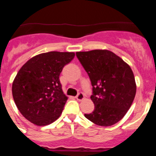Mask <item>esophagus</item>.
Wrapping results in <instances>:
<instances>
[{
	"instance_id": "esophagus-1",
	"label": "esophagus",
	"mask_w": 156,
	"mask_h": 156,
	"mask_svg": "<svg viewBox=\"0 0 156 156\" xmlns=\"http://www.w3.org/2000/svg\"><path fill=\"white\" fill-rule=\"evenodd\" d=\"M76 98L78 101H82L83 99L84 98V95H83V94L82 92H80V93H78V94L76 96Z\"/></svg>"
}]
</instances>
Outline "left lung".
Wrapping results in <instances>:
<instances>
[{
	"instance_id": "1",
	"label": "left lung",
	"mask_w": 156,
	"mask_h": 156,
	"mask_svg": "<svg viewBox=\"0 0 156 156\" xmlns=\"http://www.w3.org/2000/svg\"><path fill=\"white\" fill-rule=\"evenodd\" d=\"M89 76L90 96L94 110L84 114L98 126H108L119 122L130 108L136 94L133 71L121 58L108 50L76 53Z\"/></svg>"
}]
</instances>
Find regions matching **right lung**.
Returning a JSON list of instances; mask_svg holds the SVG:
<instances>
[{"label": "right lung", "mask_w": 156, "mask_h": 156, "mask_svg": "<svg viewBox=\"0 0 156 156\" xmlns=\"http://www.w3.org/2000/svg\"><path fill=\"white\" fill-rule=\"evenodd\" d=\"M73 52L40 54L25 63L12 83V95L22 115L37 126L51 124L60 116L68 98L59 76L74 58Z\"/></svg>", "instance_id": "right-lung-1"}]
</instances>
